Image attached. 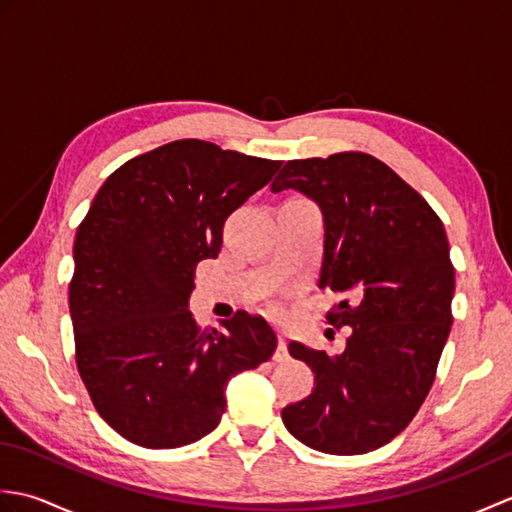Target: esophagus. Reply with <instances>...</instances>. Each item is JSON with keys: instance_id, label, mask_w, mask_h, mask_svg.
<instances>
[{"instance_id": "34e87169", "label": "esophagus", "mask_w": 512, "mask_h": 512, "mask_svg": "<svg viewBox=\"0 0 512 512\" xmlns=\"http://www.w3.org/2000/svg\"><path fill=\"white\" fill-rule=\"evenodd\" d=\"M288 358H290V354H288V339H286V334H279L275 361H277V363H284V361H288Z\"/></svg>"}]
</instances>
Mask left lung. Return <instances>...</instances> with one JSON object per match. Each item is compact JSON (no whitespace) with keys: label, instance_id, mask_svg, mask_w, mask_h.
Returning <instances> with one entry per match:
<instances>
[{"label":"left lung","instance_id":"8db88e82","mask_svg":"<svg viewBox=\"0 0 512 512\" xmlns=\"http://www.w3.org/2000/svg\"><path fill=\"white\" fill-rule=\"evenodd\" d=\"M284 189L319 204V286L341 295L325 319L352 334L339 356L288 345L312 367L314 389L284 407L281 420L310 449L374 451L407 427L436 380L453 323L447 233L416 189L361 151L288 160L270 184L273 193Z\"/></svg>","mask_w":512,"mask_h":512}]
</instances>
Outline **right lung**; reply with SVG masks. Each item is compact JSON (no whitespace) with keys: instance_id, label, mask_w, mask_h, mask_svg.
<instances>
[{"instance_id":"add662e5","label":"right lung","mask_w":512,"mask_h":512,"mask_svg":"<svg viewBox=\"0 0 512 512\" xmlns=\"http://www.w3.org/2000/svg\"><path fill=\"white\" fill-rule=\"evenodd\" d=\"M281 160L173 140L118 167L76 228L70 317L76 367L96 411L129 442L176 449L211 433L228 380L273 356L277 336L239 310L195 323V266L222 248L226 217Z\"/></svg>"}]
</instances>
